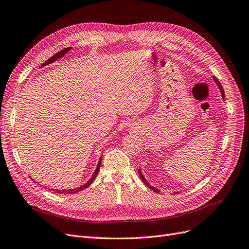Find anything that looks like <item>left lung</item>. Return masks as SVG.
<instances>
[{"label": "left lung", "mask_w": 249, "mask_h": 249, "mask_svg": "<svg viewBox=\"0 0 249 249\" xmlns=\"http://www.w3.org/2000/svg\"><path fill=\"white\" fill-rule=\"evenodd\" d=\"M213 80L215 81V83L217 84V86H218V88H219V90H220V92H222V95H223V98H225V92H224V89H223V87H222V85H220V83H219V81L215 78V77H213ZM139 174H140V178H142V180L144 182V185H146L148 186L150 189H152L153 191H155V192H157V193H160V191L158 190V189H156V188H154L153 186H151L150 183L148 182V180H146L145 178H144V177L142 176V171H141V169L139 170Z\"/></svg>", "instance_id": "1"}]
</instances>
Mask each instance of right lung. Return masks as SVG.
<instances>
[{
  "instance_id": "1",
  "label": "right lung",
  "mask_w": 249,
  "mask_h": 249,
  "mask_svg": "<svg viewBox=\"0 0 249 249\" xmlns=\"http://www.w3.org/2000/svg\"><path fill=\"white\" fill-rule=\"evenodd\" d=\"M70 50H71V47H68V48H66V49H63V50L59 51L58 53H56L55 55H53L52 57H50L47 61H45V62L42 64V67L47 66V64L52 63V62H54L55 60H57L58 58L62 57L64 54H67ZM100 164H101V157H100V159H99V161H98L97 167H96V169H95V171H94V173H93V176L91 177V178H90V179L85 183V185H83L82 187L77 188V189H72V190H55V192H56V193H59V194H75V193H78V192H80V191H83L84 189L88 188V187L91 185V182L93 181V180L95 179V178L97 177V173H98L99 168H100ZM52 190H53V189H52ZM53 191H54V190H53Z\"/></svg>"
}]
</instances>
